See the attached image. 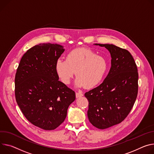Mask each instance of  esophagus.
Segmentation results:
<instances>
[{"label":"esophagus","mask_w":154,"mask_h":154,"mask_svg":"<svg viewBox=\"0 0 154 154\" xmlns=\"http://www.w3.org/2000/svg\"><path fill=\"white\" fill-rule=\"evenodd\" d=\"M83 94L82 93H80V92H77L75 93V96H76L77 98H78V97H80L83 96Z\"/></svg>","instance_id":"1"}]
</instances>
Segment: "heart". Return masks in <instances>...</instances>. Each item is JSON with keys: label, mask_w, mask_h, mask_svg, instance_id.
I'll return each instance as SVG.
<instances>
[{"label": "heart", "mask_w": 154, "mask_h": 154, "mask_svg": "<svg viewBox=\"0 0 154 154\" xmlns=\"http://www.w3.org/2000/svg\"><path fill=\"white\" fill-rule=\"evenodd\" d=\"M108 68L106 58L87 48H78L69 51L66 60L58 59L55 70L60 80L69 84L75 74V85L91 88L103 80Z\"/></svg>", "instance_id": "b5f03b06"}]
</instances>
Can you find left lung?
Returning a JSON list of instances; mask_svg holds the SVG:
<instances>
[{"label": "left lung", "mask_w": 154, "mask_h": 154, "mask_svg": "<svg viewBox=\"0 0 154 154\" xmlns=\"http://www.w3.org/2000/svg\"><path fill=\"white\" fill-rule=\"evenodd\" d=\"M95 45L107 48L112 58L110 69L103 82L85 93L90 122L103 130L121 123L130 112L137 95L138 72L128 50L112 44Z\"/></svg>", "instance_id": "1"}]
</instances>
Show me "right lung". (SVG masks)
Listing matches in <instances>:
<instances>
[{"mask_svg": "<svg viewBox=\"0 0 154 154\" xmlns=\"http://www.w3.org/2000/svg\"><path fill=\"white\" fill-rule=\"evenodd\" d=\"M64 51L58 44H40L23 56L15 79L17 103L26 119L45 130L64 121L75 93L59 81L55 64Z\"/></svg>", "mask_w": 154, "mask_h": 154, "instance_id": "obj_1", "label": "right lung"}]
</instances>
